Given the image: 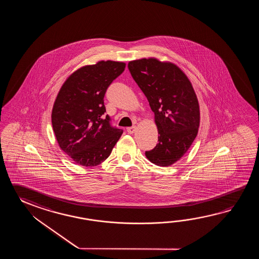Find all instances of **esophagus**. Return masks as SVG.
Returning a JSON list of instances; mask_svg holds the SVG:
<instances>
[{"label": "esophagus", "instance_id": "1", "mask_svg": "<svg viewBox=\"0 0 259 259\" xmlns=\"http://www.w3.org/2000/svg\"><path fill=\"white\" fill-rule=\"evenodd\" d=\"M136 131V127L135 126H132V127H128L127 128V132L130 133V134H132V133H134V132Z\"/></svg>", "mask_w": 259, "mask_h": 259}]
</instances>
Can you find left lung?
<instances>
[{"label": "left lung", "instance_id": "obj_1", "mask_svg": "<svg viewBox=\"0 0 259 259\" xmlns=\"http://www.w3.org/2000/svg\"><path fill=\"white\" fill-rule=\"evenodd\" d=\"M128 70L148 100L158 130V143L145 155L168 166L182 158L198 133V100L187 76L174 64L155 58L131 61Z\"/></svg>", "mask_w": 259, "mask_h": 259}]
</instances>
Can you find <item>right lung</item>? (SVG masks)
<instances>
[{"label": "right lung", "mask_w": 259, "mask_h": 259, "mask_svg": "<svg viewBox=\"0 0 259 259\" xmlns=\"http://www.w3.org/2000/svg\"><path fill=\"white\" fill-rule=\"evenodd\" d=\"M125 67V63L110 60L83 66L68 77L57 94L53 128L60 148L77 165H100L123 133L105 116L104 97Z\"/></svg>", "instance_id": "add662e5"}]
</instances>
